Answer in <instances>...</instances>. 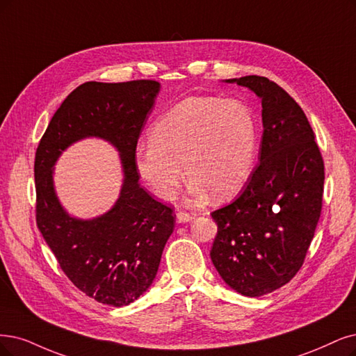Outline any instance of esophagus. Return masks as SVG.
I'll return each instance as SVG.
<instances>
[{"label": "esophagus", "instance_id": "34e87169", "mask_svg": "<svg viewBox=\"0 0 356 356\" xmlns=\"http://www.w3.org/2000/svg\"><path fill=\"white\" fill-rule=\"evenodd\" d=\"M176 220H177V222H188V221L193 220V214L186 213V211H179L176 214Z\"/></svg>", "mask_w": 356, "mask_h": 356}]
</instances>
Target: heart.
<instances>
[{
    "mask_svg": "<svg viewBox=\"0 0 356 356\" xmlns=\"http://www.w3.org/2000/svg\"><path fill=\"white\" fill-rule=\"evenodd\" d=\"M258 126L238 99L191 97L176 104L149 129V145L138 149L136 170L160 200H171L191 179V195L204 201L238 193L252 175Z\"/></svg>",
    "mask_w": 356,
    "mask_h": 356,
    "instance_id": "heart-1",
    "label": "heart"
}]
</instances>
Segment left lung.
<instances>
[{"mask_svg":"<svg viewBox=\"0 0 356 356\" xmlns=\"http://www.w3.org/2000/svg\"><path fill=\"white\" fill-rule=\"evenodd\" d=\"M227 82L261 98L264 131L246 188L211 213L209 255L222 280L255 298L291 282L304 264L321 214L324 161L304 110L282 86L262 76Z\"/></svg>","mask_w":356,"mask_h":356,"instance_id":"obj_1","label":"left lung"}]
</instances>
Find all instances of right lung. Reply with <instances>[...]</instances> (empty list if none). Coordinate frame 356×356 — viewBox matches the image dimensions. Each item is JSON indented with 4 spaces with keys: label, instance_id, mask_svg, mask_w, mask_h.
I'll list each match as a JSON object with an SVG mask.
<instances>
[{
    "label": "right lung",
    "instance_id": "add662e5",
    "mask_svg": "<svg viewBox=\"0 0 356 356\" xmlns=\"http://www.w3.org/2000/svg\"><path fill=\"white\" fill-rule=\"evenodd\" d=\"M158 90L155 81L77 86L51 118L36 149L38 229L69 280L104 305H129L147 291L175 229L173 208L140 188L135 160ZM86 136L107 138L121 151L125 180L107 215L77 220L60 208L50 167L69 144Z\"/></svg>",
    "mask_w": 356,
    "mask_h": 356
}]
</instances>
